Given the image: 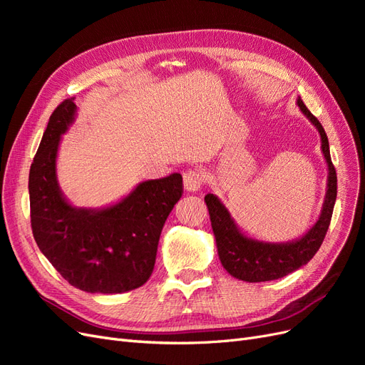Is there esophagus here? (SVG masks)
<instances>
[{
  "label": "esophagus",
  "instance_id": "1",
  "mask_svg": "<svg viewBox=\"0 0 365 365\" xmlns=\"http://www.w3.org/2000/svg\"><path fill=\"white\" fill-rule=\"evenodd\" d=\"M205 182V170L201 168L189 169L184 173V189L187 192H197Z\"/></svg>",
  "mask_w": 365,
  "mask_h": 365
}]
</instances>
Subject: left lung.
I'll list each match as a JSON object with an SVG mask.
<instances>
[{
    "instance_id": "obj_1",
    "label": "left lung",
    "mask_w": 365,
    "mask_h": 365,
    "mask_svg": "<svg viewBox=\"0 0 365 365\" xmlns=\"http://www.w3.org/2000/svg\"><path fill=\"white\" fill-rule=\"evenodd\" d=\"M297 103L303 114L317 126L319 135H322V148L329 168L327 193L323 212L317 224L302 239L288 242V244H267V242H259L242 235L225 205L215 195L208 193L205 196V202L216 237L219 259L222 262L224 268L239 280L250 283L269 282L282 279L284 275L303 267L322 247L330 225V219H332L334 205L336 201V170L332 158H330L329 140L324 128L306 108L302 97H298Z\"/></svg>"
}]
</instances>
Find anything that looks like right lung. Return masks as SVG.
<instances>
[{
    "label": "right lung",
    "instance_id": "right-lung-1",
    "mask_svg": "<svg viewBox=\"0 0 365 365\" xmlns=\"http://www.w3.org/2000/svg\"><path fill=\"white\" fill-rule=\"evenodd\" d=\"M74 97L50 115L29 175L33 237L71 286L93 294H120L145 284L155 264L165 219L182 196V176L150 180L103 210L74 208L56 180L61 135L73 123Z\"/></svg>",
    "mask_w": 365,
    "mask_h": 365
}]
</instances>
